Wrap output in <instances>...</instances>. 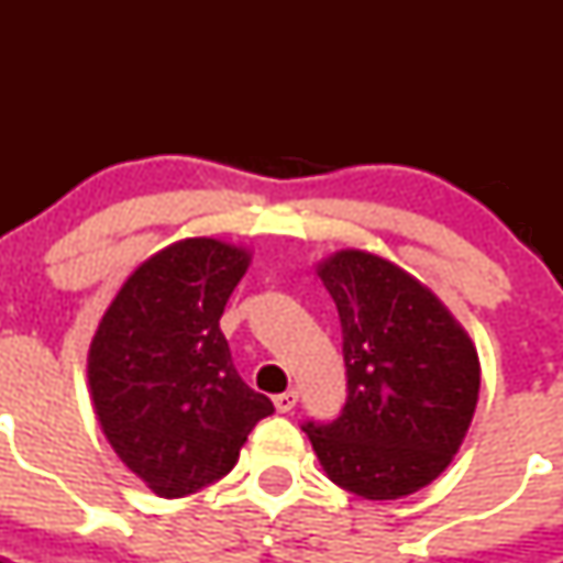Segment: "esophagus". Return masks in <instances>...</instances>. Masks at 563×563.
<instances>
[{
  "instance_id": "obj_1",
  "label": "esophagus",
  "mask_w": 563,
  "mask_h": 563,
  "mask_svg": "<svg viewBox=\"0 0 563 563\" xmlns=\"http://www.w3.org/2000/svg\"><path fill=\"white\" fill-rule=\"evenodd\" d=\"M297 400H299V391L297 389H286V391H280V395H275V408L280 413H288V411H294Z\"/></svg>"
}]
</instances>
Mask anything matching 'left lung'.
<instances>
[{"label": "left lung", "mask_w": 563, "mask_h": 563, "mask_svg": "<svg viewBox=\"0 0 563 563\" xmlns=\"http://www.w3.org/2000/svg\"><path fill=\"white\" fill-rule=\"evenodd\" d=\"M343 329L349 395L308 422L334 485L371 501L411 496L460 450L479 397V356L435 294L391 261L343 250L318 266Z\"/></svg>", "instance_id": "left-lung-1"}]
</instances>
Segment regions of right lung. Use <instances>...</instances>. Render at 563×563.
<instances>
[{"mask_svg":"<svg viewBox=\"0 0 563 563\" xmlns=\"http://www.w3.org/2000/svg\"><path fill=\"white\" fill-rule=\"evenodd\" d=\"M247 264L220 240L176 242L128 277L95 332L89 389L108 444L163 498L223 479L255 422L275 413L220 332Z\"/></svg>","mask_w":563,"mask_h":563,"instance_id":"right-lung-1","label":"right lung"}]
</instances>
